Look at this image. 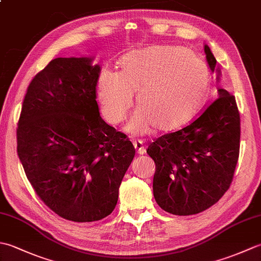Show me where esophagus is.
I'll use <instances>...</instances> for the list:
<instances>
[{"label":"esophagus","mask_w":261,"mask_h":261,"mask_svg":"<svg viewBox=\"0 0 261 261\" xmlns=\"http://www.w3.org/2000/svg\"><path fill=\"white\" fill-rule=\"evenodd\" d=\"M134 146H135V149H136V152L138 154H145L146 153V148H145V146L142 145L141 141H136L134 143Z\"/></svg>","instance_id":"obj_1"}]
</instances>
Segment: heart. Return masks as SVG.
Returning <instances> with one entry per match:
<instances>
[{"mask_svg": "<svg viewBox=\"0 0 261 261\" xmlns=\"http://www.w3.org/2000/svg\"><path fill=\"white\" fill-rule=\"evenodd\" d=\"M206 66L195 53L181 47L152 46L126 54L120 71L103 70L97 80V98L110 124L123 122L134 104L139 109L125 126L140 136L174 131L201 109L208 93Z\"/></svg>", "mask_w": 261, "mask_h": 261, "instance_id": "b5f03b06", "label": "heart"}]
</instances>
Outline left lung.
<instances>
[{
    "label": "left lung",
    "mask_w": 261,
    "mask_h": 261,
    "mask_svg": "<svg viewBox=\"0 0 261 261\" xmlns=\"http://www.w3.org/2000/svg\"><path fill=\"white\" fill-rule=\"evenodd\" d=\"M204 51L220 82L221 70L207 45ZM219 97L184 129L150 143L147 153L156 164L153 196L166 212L192 215L212 206L228 191L240 150V114L233 95Z\"/></svg>",
    "instance_id": "left-lung-1"
}]
</instances>
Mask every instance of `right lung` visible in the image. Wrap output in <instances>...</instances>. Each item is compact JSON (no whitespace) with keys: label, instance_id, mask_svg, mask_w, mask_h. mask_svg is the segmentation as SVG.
<instances>
[{"label":"right lung","instance_id":"add662e5","mask_svg":"<svg viewBox=\"0 0 261 261\" xmlns=\"http://www.w3.org/2000/svg\"><path fill=\"white\" fill-rule=\"evenodd\" d=\"M93 60H51L28 87L16 130L20 162L37 195L74 222L113 212L136 153L126 136L99 115L101 67Z\"/></svg>","mask_w":261,"mask_h":261}]
</instances>
